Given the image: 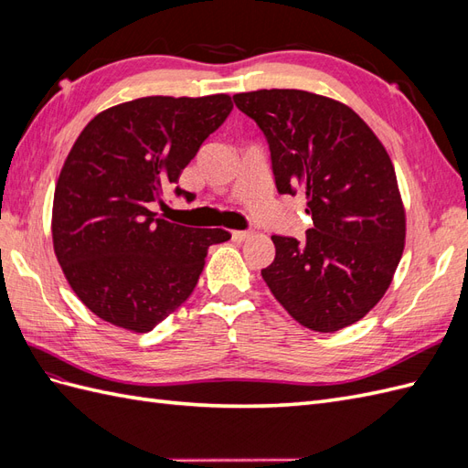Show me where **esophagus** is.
Masks as SVG:
<instances>
[{
  "mask_svg": "<svg viewBox=\"0 0 468 468\" xmlns=\"http://www.w3.org/2000/svg\"><path fill=\"white\" fill-rule=\"evenodd\" d=\"M251 236L250 230H232V239L234 242H244V239H248Z\"/></svg>",
  "mask_w": 468,
  "mask_h": 468,
  "instance_id": "obj_1",
  "label": "esophagus"
}]
</instances>
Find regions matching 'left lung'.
<instances>
[{
	"label": "left lung",
	"mask_w": 468,
	"mask_h": 468,
	"mask_svg": "<svg viewBox=\"0 0 468 468\" xmlns=\"http://www.w3.org/2000/svg\"><path fill=\"white\" fill-rule=\"evenodd\" d=\"M258 122L279 193H306L304 239L271 236L269 291L308 330L359 322L387 292L404 251L406 212L390 155L356 111L303 90L234 95Z\"/></svg>",
	"instance_id": "1"
}]
</instances>
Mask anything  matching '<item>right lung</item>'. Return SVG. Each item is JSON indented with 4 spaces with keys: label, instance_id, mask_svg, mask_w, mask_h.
Segmentation results:
<instances>
[{
    "label": "right lung",
    "instance_id": "1",
    "mask_svg": "<svg viewBox=\"0 0 468 468\" xmlns=\"http://www.w3.org/2000/svg\"><path fill=\"white\" fill-rule=\"evenodd\" d=\"M232 107L226 93L140 97L101 111L78 136L56 181L52 244L95 316L154 330L189 299L208 248L230 239L222 229L167 222L150 205L162 203Z\"/></svg>",
    "mask_w": 468,
    "mask_h": 468
}]
</instances>
